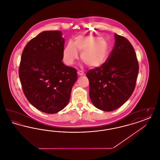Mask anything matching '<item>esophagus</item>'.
Wrapping results in <instances>:
<instances>
[{
	"mask_svg": "<svg viewBox=\"0 0 160 160\" xmlns=\"http://www.w3.org/2000/svg\"><path fill=\"white\" fill-rule=\"evenodd\" d=\"M77 74H78V76H83V75H84L83 72L82 71H78L77 72Z\"/></svg>",
	"mask_w": 160,
	"mask_h": 160,
	"instance_id": "1",
	"label": "esophagus"
}]
</instances>
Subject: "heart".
I'll return each instance as SVG.
<instances>
[{
    "instance_id": "b5f03b06",
    "label": "heart",
    "mask_w": 160,
    "mask_h": 160,
    "mask_svg": "<svg viewBox=\"0 0 160 160\" xmlns=\"http://www.w3.org/2000/svg\"><path fill=\"white\" fill-rule=\"evenodd\" d=\"M108 44L103 38L91 35H78L74 43L68 42L63 50V59L67 65H71L81 53L80 59L91 68L100 67L107 60Z\"/></svg>"
}]
</instances>
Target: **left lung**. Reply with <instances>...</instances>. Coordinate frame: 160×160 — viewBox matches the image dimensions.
Here are the masks:
<instances>
[{"instance_id": "left-lung-1", "label": "left lung", "mask_w": 160, "mask_h": 160, "mask_svg": "<svg viewBox=\"0 0 160 160\" xmlns=\"http://www.w3.org/2000/svg\"><path fill=\"white\" fill-rule=\"evenodd\" d=\"M115 45L106 62L89 70V97L94 106L111 112L122 106L134 90L138 63L129 41L114 34Z\"/></svg>"}]
</instances>
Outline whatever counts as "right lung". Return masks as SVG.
I'll use <instances>...</instances> for the list:
<instances>
[{
    "label": "right lung",
    "mask_w": 160,
    "mask_h": 160,
    "mask_svg": "<svg viewBox=\"0 0 160 160\" xmlns=\"http://www.w3.org/2000/svg\"><path fill=\"white\" fill-rule=\"evenodd\" d=\"M59 31H44L32 39L22 55L19 77L26 98L33 106L54 114L68 103L77 80V70L64 65L65 40Z\"/></svg>",
    "instance_id": "obj_1"
}]
</instances>
